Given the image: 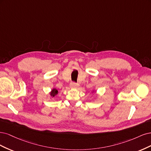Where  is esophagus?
<instances>
[{"mask_svg": "<svg viewBox=\"0 0 151 151\" xmlns=\"http://www.w3.org/2000/svg\"><path fill=\"white\" fill-rule=\"evenodd\" d=\"M78 86H79V84L76 83H74V82L71 83L70 84V87L71 88H76Z\"/></svg>", "mask_w": 151, "mask_h": 151, "instance_id": "esophagus-1", "label": "esophagus"}]
</instances>
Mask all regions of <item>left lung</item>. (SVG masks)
<instances>
[{
	"instance_id": "8db88e82",
	"label": "left lung",
	"mask_w": 151,
	"mask_h": 151,
	"mask_svg": "<svg viewBox=\"0 0 151 151\" xmlns=\"http://www.w3.org/2000/svg\"><path fill=\"white\" fill-rule=\"evenodd\" d=\"M94 92H96V91L95 90H92V92H91V93H93Z\"/></svg>"
}]
</instances>
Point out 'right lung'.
Wrapping results in <instances>:
<instances>
[{"label": "right lung", "mask_w": 151, "mask_h": 151, "mask_svg": "<svg viewBox=\"0 0 151 151\" xmlns=\"http://www.w3.org/2000/svg\"><path fill=\"white\" fill-rule=\"evenodd\" d=\"M59 92H58V90L55 88H53L51 89V91L50 92V99L51 98H54V97H55Z\"/></svg>", "instance_id": "1"}]
</instances>
